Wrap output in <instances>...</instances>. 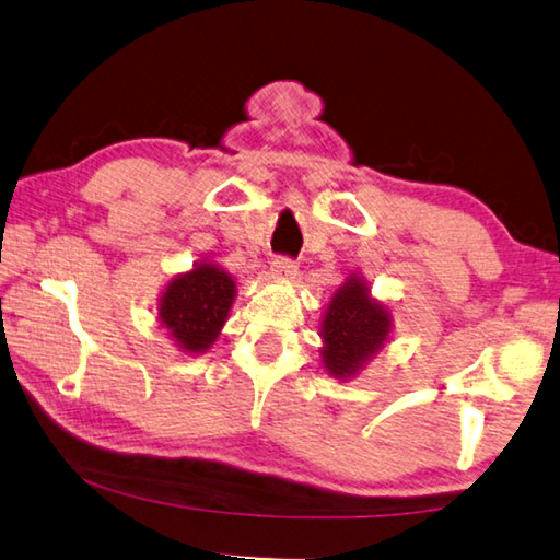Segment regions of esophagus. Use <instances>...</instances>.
Here are the masks:
<instances>
[{"label":"esophagus","instance_id":"esophagus-1","mask_svg":"<svg viewBox=\"0 0 560 560\" xmlns=\"http://www.w3.org/2000/svg\"><path fill=\"white\" fill-rule=\"evenodd\" d=\"M296 271H299V264L291 257H277L271 261V273L277 279H293L296 277Z\"/></svg>","mask_w":560,"mask_h":560}]
</instances>
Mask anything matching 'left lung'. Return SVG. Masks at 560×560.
<instances>
[{
  "mask_svg": "<svg viewBox=\"0 0 560 560\" xmlns=\"http://www.w3.org/2000/svg\"><path fill=\"white\" fill-rule=\"evenodd\" d=\"M392 315L380 301L370 299V289L360 277H350L332 293L323 315V364L332 377L358 374L372 354L389 338Z\"/></svg>",
  "mask_w": 560,
  "mask_h": 560,
  "instance_id": "8db88e82",
  "label": "left lung"
}]
</instances>
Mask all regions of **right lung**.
<instances>
[{
  "instance_id": "right-lung-1",
  "label": "right lung",
  "mask_w": 560,
  "mask_h": 560,
  "mask_svg": "<svg viewBox=\"0 0 560 560\" xmlns=\"http://www.w3.org/2000/svg\"><path fill=\"white\" fill-rule=\"evenodd\" d=\"M235 289L228 271L200 261L168 283L159 303V320L183 352H206L228 320Z\"/></svg>"
}]
</instances>
